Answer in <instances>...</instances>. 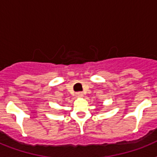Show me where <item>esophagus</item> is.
<instances>
[{
  "instance_id": "1",
  "label": "esophagus",
  "mask_w": 157,
  "mask_h": 157,
  "mask_svg": "<svg viewBox=\"0 0 157 157\" xmlns=\"http://www.w3.org/2000/svg\"><path fill=\"white\" fill-rule=\"evenodd\" d=\"M76 94V96H78V97H81V96L83 95V93H82V92H77Z\"/></svg>"
}]
</instances>
